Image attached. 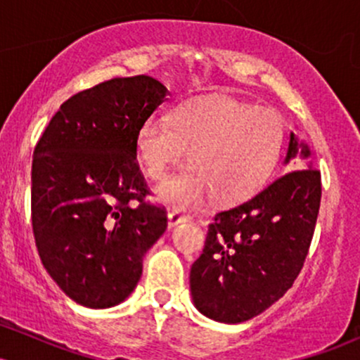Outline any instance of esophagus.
<instances>
[{"label":"esophagus","mask_w":360,"mask_h":360,"mask_svg":"<svg viewBox=\"0 0 360 360\" xmlns=\"http://www.w3.org/2000/svg\"><path fill=\"white\" fill-rule=\"evenodd\" d=\"M188 220V214L181 213L179 210H172V212L167 213V223H169V229H172V226H176L177 223L181 221H186Z\"/></svg>","instance_id":"esophagus-1"}]
</instances>
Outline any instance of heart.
<instances>
[{"instance_id": "obj_1", "label": "heart", "mask_w": 360, "mask_h": 360, "mask_svg": "<svg viewBox=\"0 0 360 360\" xmlns=\"http://www.w3.org/2000/svg\"><path fill=\"white\" fill-rule=\"evenodd\" d=\"M284 146L276 111L229 96L183 103L172 118L148 117L137 134L143 171L162 179L189 148L191 167L167 177L157 198L172 206H194L208 193L218 203H237L269 179Z\"/></svg>"}]
</instances>
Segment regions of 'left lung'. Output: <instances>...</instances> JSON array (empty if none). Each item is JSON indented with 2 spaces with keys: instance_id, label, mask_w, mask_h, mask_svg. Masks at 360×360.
I'll list each match as a JSON object with an SVG mask.
<instances>
[{
  "instance_id": "left-lung-1",
  "label": "left lung",
  "mask_w": 360,
  "mask_h": 360,
  "mask_svg": "<svg viewBox=\"0 0 360 360\" xmlns=\"http://www.w3.org/2000/svg\"><path fill=\"white\" fill-rule=\"evenodd\" d=\"M300 147L308 157V147L291 134L286 164ZM320 200L321 174L308 164L220 210L189 274L196 308L217 321L240 323L276 303L303 269Z\"/></svg>"
}]
</instances>
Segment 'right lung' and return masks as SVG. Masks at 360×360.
I'll return each instance as SVG.
<instances>
[{"instance_id": "right-lung-1", "label": "right lung", "mask_w": 360, "mask_h": 360, "mask_svg": "<svg viewBox=\"0 0 360 360\" xmlns=\"http://www.w3.org/2000/svg\"><path fill=\"white\" fill-rule=\"evenodd\" d=\"M167 89L140 74L113 77L60 105L32 160V226L44 267L88 308L122 303L147 250L167 229L137 162L142 123Z\"/></svg>"}]
</instances>
